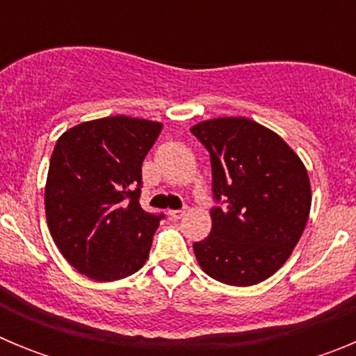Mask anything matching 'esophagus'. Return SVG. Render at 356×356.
<instances>
[{"instance_id":"esophagus-1","label":"esophagus","mask_w":356,"mask_h":356,"mask_svg":"<svg viewBox=\"0 0 356 356\" xmlns=\"http://www.w3.org/2000/svg\"><path fill=\"white\" fill-rule=\"evenodd\" d=\"M168 216H169V219H172V221H178V219H181V217L185 216V209H181V210H169Z\"/></svg>"}]
</instances>
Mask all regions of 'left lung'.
I'll use <instances>...</instances> for the list:
<instances>
[{
  "mask_svg": "<svg viewBox=\"0 0 356 356\" xmlns=\"http://www.w3.org/2000/svg\"><path fill=\"white\" fill-rule=\"evenodd\" d=\"M212 163V232L194 242L201 269L235 287L260 284L291 257L307 225V169L280 135L246 118L191 128Z\"/></svg>",
  "mask_w": 356,
  "mask_h": 356,
  "instance_id": "1",
  "label": "left lung"
}]
</instances>
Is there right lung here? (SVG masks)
I'll list each match as a JSON object with an SVG mask.
<instances>
[{"instance_id": "obj_1", "label": "right lung", "mask_w": 356, "mask_h": 356, "mask_svg": "<svg viewBox=\"0 0 356 356\" xmlns=\"http://www.w3.org/2000/svg\"><path fill=\"white\" fill-rule=\"evenodd\" d=\"M162 124L114 115L81 122L56 140L46 181V219L64 259L96 282L144 266L163 213L143 210V162Z\"/></svg>"}]
</instances>
